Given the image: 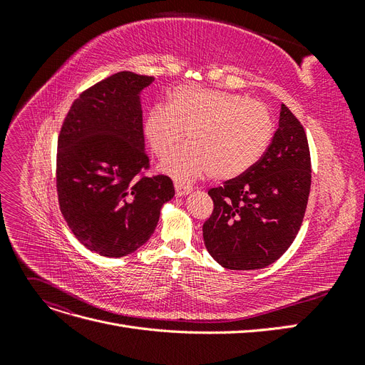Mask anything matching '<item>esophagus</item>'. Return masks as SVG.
<instances>
[{"mask_svg":"<svg viewBox=\"0 0 365 365\" xmlns=\"http://www.w3.org/2000/svg\"><path fill=\"white\" fill-rule=\"evenodd\" d=\"M190 192H192V187L190 185H184L181 182H175V193H176V196L189 195Z\"/></svg>","mask_w":365,"mask_h":365,"instance_id":"34e87169","label":"esophagus"}]
</instances>
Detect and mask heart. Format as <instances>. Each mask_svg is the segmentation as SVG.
I'll list each match as a JSON object with an SVG mask.
<instances>
[{
	"label": "heart",
	"instance_id": "heart-1",
	"mask_svg": "<svg viewBox=\"0 0 365 365\" xmlns=\"http://www.w3.org/2000/svg\"><path fill=\"white\" fill-rule=\"evenodd\" d=\"M145 137L158 158L189 134L190 145L176 150L161 169L178 181L213 175L230 181L245 175L267 150L272 138V115L262 102L205 88L180 86L168 105H155L145 118Z\"/></svg>",
	"mask_w": 365,
	"mask_h": 365
}]
</instances>
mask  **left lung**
Wrapping results in <instances>:
<instances>
[{"label":"left lung","instance_id":"1","mask_svg":"<svg viewBox=\"0 0 365 365\" xmlns=\"http://www.w3.org/2000/svg\"><path fill=\"white\" fill-rule=\"evenodd\" d=\"M311 192V152L303 125L282 105L279 129L263 157L236 180L213 187L204 244L227 269L268 267L291 247Z\"/></svg>","mask_w":365,"mask_h":365}]
</instances>
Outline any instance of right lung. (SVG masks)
<instances>
[{
	"label": "right lung",
	"instance_id": "add662e5",
	"mask_svg": "<svg viewBox=\"0 0 365 365\" xmlns=\"http://www.w3.org/2000/svg\"><path fill=\"white\" fill-rule=\"evenodd\" d=\"M152 82L130 71L106 77L76 98L59 132L61 212L77 240L105 257L148 242L175 195L169 176L146 175L140 93Z\"/></svg>",
	"mask_w": 365,
	"mask_h": 365
}]
</instances>
